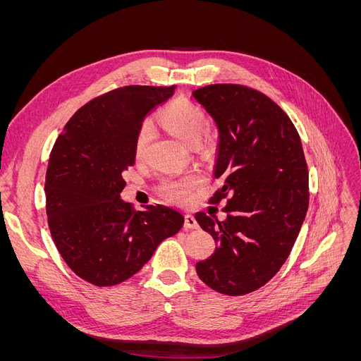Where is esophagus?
I'll return each instance as SVG.
<instances>
[{"label":"esophagus","mask_w":361,"mask_h":361,"mask_svg":"<svg viewBox=\"0 0 361 361\" xmlns=\"http://www.w3.org/2000/svg\"><path fill=\"white\" fill-rule=\"evenodd\" d=\"M185 231H194V228H199L197 221H195V218L192 215H185V223H183Z\"/></svg>","instance_id":"34e87169"}]
</instances>
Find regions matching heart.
Returning a JSON list of instances; mask_svg holds the SVG:
<instances>
[{
	"instance_id": "heart-1",
	"label": "heart",
	"mask_w": 361,
	"mask_h": 361,
	"mask_svg": "<svg viewBox=\"0 0 361 361\" xmlns=\"http://www.w3.org/2000/svg\"><path fill=\"white\" fill-rule=\"evenodd\" d=\"M161 126L171 134L174 138L188 147L197 146L206 126V117L199 106L187 101H174L164 106L158 114ZM152 135L150 125H145L140 129L135 141V157L141 159L146 152V146ZM200 183L197 174H187L180 179H173L164 182L162 191L167 197L176 202H183L188 197L191 190Z\"/></svg>"
}]
</instances>
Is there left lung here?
I'll return each instance as SVG.
<instances>
[{"label": "left lung", "instance_id": "obj_1", "mask_svg": "<svg viewBox=\"0 0 361 361\" xmlns=\"http://www.w3.org/2000/svg\"><path fill=\"white\" fill-rule=\"evenodd\" d=\"M218 130L212 203L227 195V218L203 212L195 220L216 243L197 262L204 285L224 295L262 288L285 264L309 207V170L290 118L268 96L238 84L192 92Z\"/></svg>", "mask_w": 361, "mask_h": 361}]
</instances>
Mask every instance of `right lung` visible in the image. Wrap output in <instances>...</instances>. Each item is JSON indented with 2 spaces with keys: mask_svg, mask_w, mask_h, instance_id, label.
Returning <instances> with one entry per match:
<instances>
[{
  "mask_svg": "<svg viewBox=\"0 0 361 361\" xmlns=\"http://www.w3.org/2000/svg\"><path fill=\"white\" fill-rule=\"evenodd\" d=\"M173 93L174 87L146 85L108 92L81 106L52 147L45 180L49 231L68 267L94 286L133 277L183 226L171 207L135 212L120 199L143 120Z\"/></svg>",
  "mask_w": 361,
  "mask_h": 361,
  "instance_id": "obj_1",
  "label": "right lung"
}]
</instances>
